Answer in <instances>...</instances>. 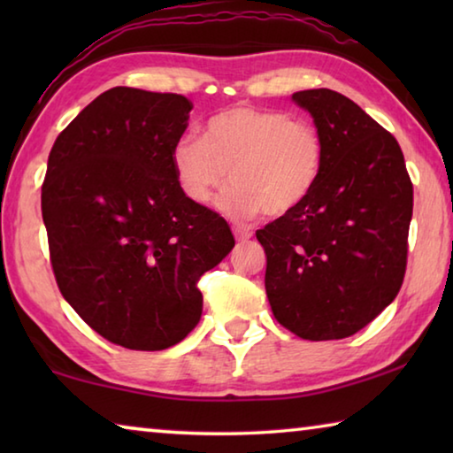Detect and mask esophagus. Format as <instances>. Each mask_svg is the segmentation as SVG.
Segmentation results:
<instances>
[{"label":"esophagus","mask_w":453,"mask_h":453,"mask_svg":"<svg viewBox=\"0 0 453 453\" xmlns=\"http://www.w3.org/2000/svg\"><path fill=\"white\" fill-rule=\"evenodd\" d=\"M234 234H235V240H237V242H242V243L250 242L251 237H254V234H251L250 229H245V227H235V229H234Z\"/></svg>","instance_id":"34e87169"}]
</instances>
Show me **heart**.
<instances>
[{
  "mask_svg": "<svg viewBox=\"0 0 453 453\" xmlns=\"http://www.w3.org/2000/svg\"><path fill=\"white\" fill-rule=\"evenodd\" d=\"M181 194L203 205L229 180L218 208L235 219L262 211L286 218L302 208L324 172L316 127L275 110L235 105L213 116L203 137L183 135L172 148Z\"/></svg>",
  "mask_w": 453,
  "mask_h": 453,
  "instance_id": "1",
  "label": "heart"
}]
</instances>
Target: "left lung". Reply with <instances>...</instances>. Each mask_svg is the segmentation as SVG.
I'll use <instances>...</instances> for the list:
<instances>
[{
    "label": "left lung",
    "instance_id": "8db88e82",
    "mask_svg": "<svg viewBox=\"0 0 453 453\" xmlns=\"http://www.w3.org/2000/svg\"><path fill=\"white\" fill-rule=\"evenodd\" d=\"M324 142V172L300 210L257 229L275 319L311 342L342 340L395 300L408 257L413 188L403 153L349 97L297 91Z\"/></svg>",
    "mask_w": 453,
    "mask_h": 453
}]
</instances>
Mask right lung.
Wrapping results in <instances>:
<instances>
[{"mask_svg":"<svg viewBox=\"0 0 453 453\" xmlns=\"http://www.w3.org/2000/svg\"><path fill=\"white\" fill-rule=\"evenodd\" d=\"M191 107L178 94L111 88L50 151L42 216L59 291L127 349L180 343L202 318L199 275L235 245L227 221L175 180L172 148Z\"/></svg>","mask_w":453,"mask_h":453,"instance_id":"1","label":"right lung"}]
</instances>
